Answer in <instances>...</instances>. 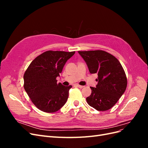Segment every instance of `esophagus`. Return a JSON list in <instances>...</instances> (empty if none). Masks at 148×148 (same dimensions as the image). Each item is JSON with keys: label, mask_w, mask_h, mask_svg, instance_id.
<instances>
[{"label": "esophagus", "mask_w": 148, "mask_h": 148, "mask_svg": "<svg viewBox=\"0 0 148 148\" xmlns=\"http://www.w3.org/2000/svg\"><path fill=\"white\" fill-rule=\"evenodd\" d=\"M76 86H77V87H78L79 88H84L83 86H81V85H79V84H77V85H76Z\"/></svg>", "instance_id": "34e87169"}]
</instances>
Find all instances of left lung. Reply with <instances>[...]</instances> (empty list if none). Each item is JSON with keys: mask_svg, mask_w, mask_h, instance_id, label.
Wrapping results in <instances>:
<instances>
[{"mask_svg": "<svg viewBox=\"0 0 148 148\" xmlns=\"http://www.w3.org/2000/svg\"><path fill=\"white\" fill-rule=\"evenodd\" d=\"M90 73H97L96 88L90 87L88 104L94 109L105 111L111 109L126 90L127 79L117 58L104 51H78Z\"/></svg>", "mask_w": 148, "mask_h": 148, "instance_id": "8db88e82", "label": "left lung"}]
</instances>
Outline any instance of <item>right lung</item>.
<instances>
[{"mask_svg": "<svg viewBox=\"0 0 148 148\" xmlns=\"http://www.w3.org/2000/svg\"><path fill=\"white\" fill-rule=\"evenodd\" d=\"M75 52L48 51L31 62L24 74V88L36 107L47 113L63 107L71 86L57 83L62 69Z\"/></svg>", "mask_w": 148, "mask_h": 148, "instance_id": "add662e5", "label": "right lung"}]
</instances>
